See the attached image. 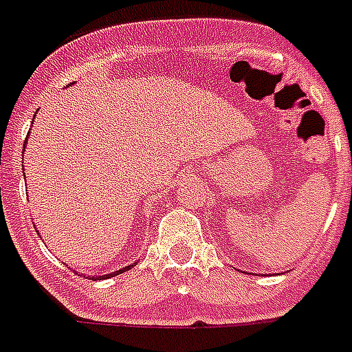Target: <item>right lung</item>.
<instances>
[{
	"label": "right lung",
	"instance_id": "add662e5",
	"mask_svg": "<svg viewBox=\"0 0 352 352\" xmlns=\"http://www.w3.org/2000/svg\"><path fill=\"white\" fill-rule=\"evenodd\" d=\"M129 267H131V265L124 267V269H118V271H115V273H109V274H102V276H96V278H98V280H105V278H111V276H115V274H122L124 271H126V269H129Z\"/></svg>",
	"mask_w": 352,
	"mask_h": 352
}]
</instances>
